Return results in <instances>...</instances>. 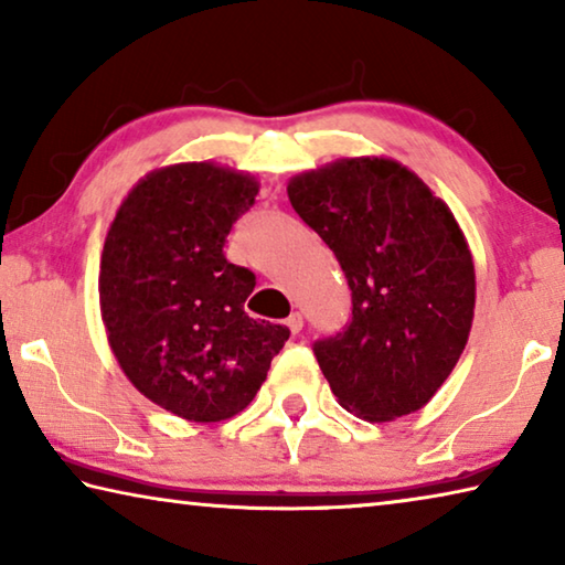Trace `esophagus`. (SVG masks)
<instances>
[{
  "instance_id": "esophagus-1",
  "label": "esophagus",
  "mask_w": 565,
  "mask_h": 565,
  "mask_svg": "<svg viewBox=\"0 0 565 565\" xmlns=\"http://www.w3.org/2000/svg\"><path fill=\"white\" fill-rule=\"evenodd\" d=\"M286 327L291 329V333H299V331L303 329V317H301V313H299V311H294L291 317L286 319Z\"/></svg>"
}]
</instances>
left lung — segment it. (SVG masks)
<instances>
[{"label":"left lung","instance_id":"1","mask_svg":"<svg viewBox=\"0 0 565 565\" xmlns=\"http://www.w3.org/2000/svg\"><path fill=\"white\" fill-rule=\"evenodd\" d=\"M286 191L351 289L347 329L313 343L333 396L366 420L414 414L454 371L473 321V259L451 209L384 157L303 171Z\"/></svg>","mask_w":565,"mask_h":565}]
</instances>
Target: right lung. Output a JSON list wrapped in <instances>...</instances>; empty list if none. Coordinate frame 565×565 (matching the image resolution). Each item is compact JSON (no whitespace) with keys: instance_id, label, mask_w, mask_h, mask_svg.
Returning <instances> with one entry per match:
<instances>
[{"instance_id":"add662e5","label":"right lung","mask_w":565,"mask_h":565,"mask_svg":"<svg viewBox=\"0 0 565 565\" xmlns=\"http://www.w3.org/2000/svg\"><path fill=\"white\" fill-rule=\"evenodd\" d=\"M259 181L212 161L157 169L134 186L102 252L99 303L127 379L196 424L244 411L289 329L244 311L256 276L224 244Z\"/></svg>"}]
</instances>
